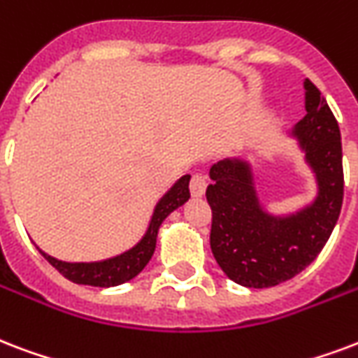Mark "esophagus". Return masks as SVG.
<instances>
[{
    "label": "esophagus",
    "mask_w": 358,
    "mask_h": 358,
    "mask_svg": "<svg viewBox=\"0 0 358 358\" xmlns=\"http://www.w3.org/2000/svg\"><path fill=\"white\" fill-rule=\"evenodd\" d=\"M206 184H208V180H206V176H204L203 173L193 174L189 182L191 195H193V197H203L204 191H206Z\"/></svg>",
    "instance_id": "1"
}]
</instances>
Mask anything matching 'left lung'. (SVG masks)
<instances>
[{
  "instance_id": "left-lung-1",
  "label": "left lung",
  "mask_w": 358,
  "mask_h": 358,
  "mask_svg": "<svg viewBox=\"0 0 358 358\" xmlns=\"http://www.w3.org/2000/svg\"><path fill=\"white\" fill-rule=\"evenodd\" d=\"M306 116L291 131L315 174L317 195L287 215L263 210L252 165L238 157L210 169V248L229 280L244 287H274L313 263L336 225L343 201L342 136L334 114L306 78Z\"/></svg>"
}]
</instances>
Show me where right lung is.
Segmentation results:
<instances>
[{
	"instance_id": "obj_1",
	"label": "right lung",
	"mask_w": 358,
	"mask_h": 358,
	"mask_svg": "<svg viewBox=\"0 0 358 358\" xmlns=\"http://www.w3.org/2000/svg\"><path fill=\"white\" fill-rule=\"evenodd\" d=\"M189 174H185L171 187V189L159 199L155 204L154 214L150 220L146 233L131 250L120 253L116 257L95 261V263H65L56 257H50L48 253L41 252V255L58 270L62 276L78 285H94V287H114L129 282L136 274H141L148 264L155 252V242L159 233L161 223L167 220L171 212L182 206L189 199Z\"/></svg>"
}]
</instances>
